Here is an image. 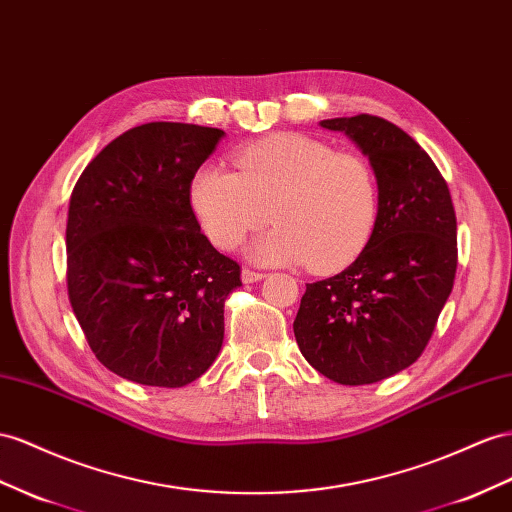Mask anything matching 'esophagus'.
I'll return each instance as SVG.
<instances>
[{
	"instance_id": "esophagus-1",
	"label": "esophagus",
	"mask_w": 512,
	"mask_h": 512,
	"mask_svg": "<svg viewBox=\"0 0 512 512\" xmlns=\"http://www.w3.org/2000/svg\"><path fill=\"white\" fill-rule=\"evenodd\" d=\"M264 277H266L264 272L251 270V268H242V281H244V283H257V281H261Z\"/></svg>"
}]
</instances>
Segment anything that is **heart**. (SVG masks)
Segmentation results:
<instances>
[{
	"instance_id": "b5f03b06",
	"label": "heart",
	"mask_w": 512,
	"mask_h": 512,
	"mask_svg": "<svg viewBox=\"0 0 512 512\" xmlns=\"http://www.w3.org/2000/svg\"><path fill=\"white\" fill-rule=\"evenodd\" d=\"M238 175L205 164L190 179V205L220 251L248 233L261 235L251 255L266 264L344 268L368 244L378 216V183L365 157L333 151L303 134H277L233 155Z\"/></svg>"
}]
</instances>
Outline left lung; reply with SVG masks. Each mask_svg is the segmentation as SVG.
<instances>
[{"label": "left lung", "mask_w": 512, "mask_h": 512, "mask_svg": "<svg viewBox=\"0 0 512 512\" xmlns=\"http://www.w3.org/2000/svg\"><path fill=\"white\" fill-rule=\"evenodd\" d=\"M368 155L378 216L368 244L331 279L307 283L296 344L339 385L402 372L428 346L456 274V214L448 183L419 144L372 114L326 119Z\"/></svg>", "instance_id": "8db88e82"}]
</instances>
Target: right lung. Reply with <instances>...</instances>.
I'll return each instance as SVG.
<instances>
[{
  "instance_id": "right-lung-1",
  "label": "right lung",
  "mask_w": 512,
  "mask_h": 512,
  "mask_svg": "<svg viewBox=\"0 0 512 512\" xmlns=\"http://www.w3.org/2000/svg\"><path fill=\"white\" fill-rule=\"evenodd\" d=\"M222 136L188 123L138 125L112 140L73 188L71 307L95 357L138 385H188L220 352L240 266L201 233L190 179Z\"/></svg>"
}]
</instances>
